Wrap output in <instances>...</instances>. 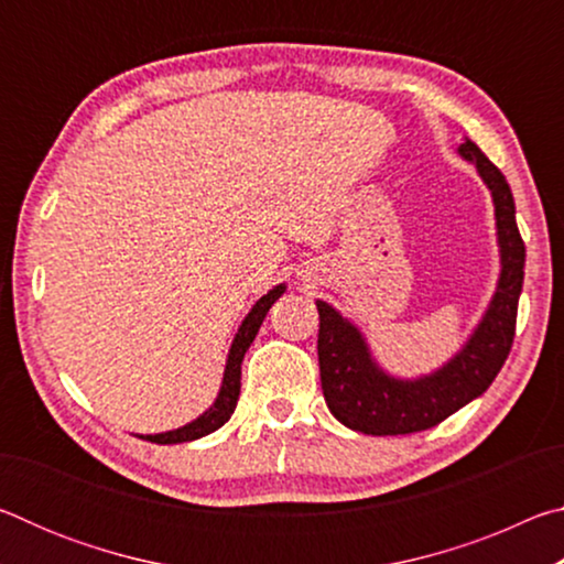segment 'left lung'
Segmentation results:
<instances>
[{"instance_id":"obj_1","label":"left lung","mask_w":564,"mask_h":564,"mask_svg":"<svg viewBox=\"0 0 564 564\" xmlns=\"http://www.w3.org/2000/svg\"><path fill=\"white\" fill-rule=\"evenodd\" d=\"M457 154L473 161L492 194L500 246L498 289L465 346L435 373L413 380L386 373L370 356L362 333L333 305L316 301L323 398L330 413L350 431L405 435L443 423L447 415L490 388L512 348L524 279V243L514 221L512 191L500 169L470 139L457 147Z\"/></svg>"}]
</instances>
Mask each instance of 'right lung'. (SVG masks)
Here are the masks:
<instances>
[{"label": "right lung", "instance_id": "right-lung-1", "mask_svg": "<svg viewBox=\"0 0 564 564\" xmlns=\"http://www.w3.org/2000/svg\"><path fill=\"white\" fill-rule=\"evenodd\" d=\"M283 291H285V283L273 285L269 293L261 295V299L256 301L251 313H248L241 326H238V333L231 343V350H228L221 390H218L214 405L208 408L206 413L198 415L196 420H191V423H186L184 427H176V431H166V433H156V435H139V437H144V441H149V443H159V445L188 443V441H198V437L214 433L224 423H228V417H231L236 410L238 393H241V362H243L246 350L251 348V343L256 338V333H259V328H261L265 313H269L271 305L281 299Z\"/></svg>", "mask_w": 564, "mask_h": 564}]
</instances>
